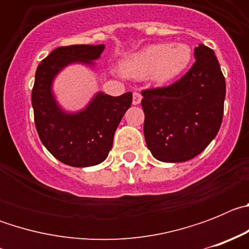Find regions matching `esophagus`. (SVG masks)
Segmentation results:
<instances>
[{"mask_svg": "<svg viewBox=\"0 0 249 249\" xmlns=\"http://www.w3.org/2000/svg\"><path fill=\"white\" fill-rule=\"evenodd\" d=\"M141 100H142V94L140 92H133V100H132V103L133 105H140Z\"/></svg>", "mask_w": 249, "mask_h": 249, "instance_id": "34e87169", "label": "esophagus"}]
</instances>
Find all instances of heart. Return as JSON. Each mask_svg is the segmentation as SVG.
I'll return each instance as SVG.
<instances>
[{"instance_id":"heart-1","label":"heart","mask_w":249,"mask_h":249,"mask_svg":"<svg viewBox=\"0 0 249 249\" xmlns=\"http://www.w3.org/2000/svg\"><path fill=\"white\" fill-rule=\"evenodd\" d=\"M192 51L187 45L155 43L124 59L121 71L132 78H152L158 83L175 80L190 65Z\"/></svg>"}]
</instances>
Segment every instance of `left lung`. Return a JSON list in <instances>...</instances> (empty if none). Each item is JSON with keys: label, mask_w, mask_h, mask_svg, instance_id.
Here are the masks:
<instances>
[{"label": "left lung", "mask_w": 249, "mask_h": 249, "mask_svg": "<svg viewBox=\"0 0 249 249\" xmlns=\"http://www.w3.org/2000/svg\"><path fill=\"white\" fill-rule=\"evenodd\" d=\"M196 62L166 87L142 91L144 140L162 162L198 156L217 136L223 118L226 81L213 50L195 48Z\"/></svg>", "instance_id": "obj_1"}]
</instances>
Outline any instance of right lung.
<instances>
[{
  "label": "right lung",
  "mask_w": 249,
  "mask_h": 249,
  "mask_svg": "<svg viewBox=\"0 0 249 249\" xmlns=\"http://www.w3.org/2000/svg\"><path fill=\"white\" fill-rule=\"evenodd\" d=\"M105 50L103 45H72L53 50L39 63L32 89L35 124L43 146L62 163L89 167L107 158L114 132L131 107L132 93L112 97L97 93L83 111L66 113L52 94V81L70 63L92 65Z\"/></svg>",
  "instance_id": "right-lung-1"
}]
</instances>
